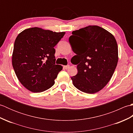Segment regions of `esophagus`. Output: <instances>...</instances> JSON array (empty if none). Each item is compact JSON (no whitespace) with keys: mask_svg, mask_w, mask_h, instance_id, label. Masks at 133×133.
<instances>
[{"mask_svg":"<svg viewBox=\"0 0 133 133\" xmlns=\"http://www.w3.org/2000/svg\"><path fill=\"white\" fill-rule=\"evenodd\" d=\"M69 67H70L69 65H67V66H63V68H64V69H66V70L68 69L69 68Z\"/></svg>","mask_w":133,"mask_h":133,"instance_id":"34e87169","label":"esophagus"}]
</instances>
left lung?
Masks as SVG:
<instances>
[{
  "label": "left lung",
  "instance_id": "1",
  "mask_svg": "<svg viewBox=\"0 0 133 133\" xmlns=\"http://www.w3.org/2000/svg\"><path fill=\"white\" fill-rule=\"evenodd\" d=\"M72 34L69 43L77 54L73 61L78 70L77 74L71 78L72 83L81 91L94 94L114 74L118 61L117 41L111 33L98 26H89Z\"/></svg>",
  "mask_w": 133,
  "mask_h": 133
}]
</instances>
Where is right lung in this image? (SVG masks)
Here are the masks:
<instances>
[{
  "instance_id": "add662e5",
  "label": "right lung",
  "mask_w": 133,
  "mask_h": 133,
  "mask_svg": "<svg viewBox=\"0 0 133 133\" xmlns=\"http://www.w3.org/2000/svg\"><path fill=\"white\" fill-rule=\"evenodd\" d=\"M65 33L32 27L24 30L16 37L12 66L20 82L30 91L41 92L54 84L63 67L55 64L54 47Z\"/></svg>"
}]
</instances>
